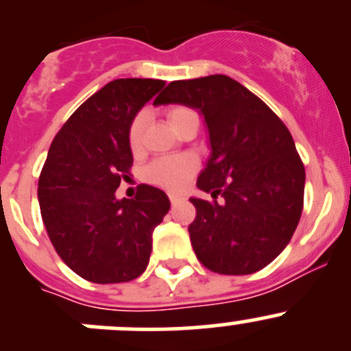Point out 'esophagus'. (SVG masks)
Masks as SVG:
<instances>
[{"label":"esophagus","instance_id":"esophagus-1","mask_svg":"<svg viewBox=\"0 0 351 351\" xmlns=\"http://www.w3.org/2000/svg\"><path fill=\"white\" fill-rule=\"evenodd\" d=\"M182 200H183V198L180 197V195H175V193H169V202H171L173 205H176V204H178V202H182Z\"/></svg>","mask_w":351,"mask_h":351}]
</instances>
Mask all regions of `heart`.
Returning <instances> with one entry per match:
<instances>
[{
	"mask_svg": "<svg viewBox=\"0 0 351 351\" xmlns=\"http://www.w3.org/2000/svg\"><path fill=\"white\" fill-rule=\"evenodd\" d=\"M166 117H168V122L171 123L173 129L178 132L189 120L197 119V113L185 105H173L166 110ZM144 123H146V113L139 112L137 115H134L129 127H127V143L134 153H137L143 146ZM197 166V159L193 156H162V158L154 159L147 166L146 171H144V178L153 185L169 190V192H180L182 189H185L190 178L195 175Z\"/></svg>",
	"mask_w": 351,
	"mask_h": 351,
	"instance_id": "1",
	"label": "heart"
}]
</instances>
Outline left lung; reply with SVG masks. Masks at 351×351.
I'll use <instances>...</instances> for the list:
<instances>
[{
    "mask_svg": "<svg viewBox=\"0 0 351 351\" xmlns=\"http://www.w3.org/2000/svg\"><path fill=\"white\" fill-rule=\"evenodd\" d=\"M154 104L198 108L208 127L212 154L197 186L214 202L190 198L198 261L221 275H250L270 265L292 239L304 207L306 169L285 123L224 74L173 81Z\"/></svg>",
    "mask_w": 351,
    "mask_h": 351,
    "instance_id": "left-lung-1",
    "label": "left lung"
}]
</instances>
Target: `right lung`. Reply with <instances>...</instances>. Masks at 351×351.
Instances as JSON below:
<instances>
[{"label": "right lung", "instance_id": "right-lung-1", "mask_svg": "<svg viewBox=\"0 0 351 351\" xmlns=\"http://www.w3.org/2000/svg\"><path fill=\"white\" fill-rule=\"evenodd\" d=\"M165 84L143 77L105 84L67 119L49 147L38 176L42 221L56 253L88 282H130L149 263L168 197L139 185L136 197L117 200L115 190L134 161L127 127Z\"/></svg>", "mask_w": 351, "mask_h": 351}]
</instances>
